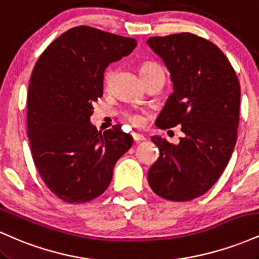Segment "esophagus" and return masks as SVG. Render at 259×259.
<instances>
[{
	"label": "esophagus",
	"mask_w": 259,
	"mask_h": 259,
	"mask_svg": "<svg viewBox=\"0 0 259 259\" xmlns=\"http://www.w3.org/2000/svg\"><path fill=\"white\" fill-rule=\"evenodd\" d=\"M133 139L135 142H141L145 140V136L141 135V134H139V133H133Z\"/></svg>",
	"instance_id": "34e87169"
}]
</instances>
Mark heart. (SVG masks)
I'll list each match as a JSON object with an SVG mask.
<instances>
[{
  "label": "heart",
  "mask_w": 259,
  "mask_h": 259,
  "mask_svg": "<svg viewBox=\"0 0 259 259\" xmlns=\"http://www.w3.org/2000/svg\"><path fill=\"white\" fill-rule=\"evenodd\" d=\"M156 70H163V69L160 68V65L156 63H144L141 67H140V73H141V75L156 72ZM127 119H129L130 123L134 124V125H139V124L141 123V118L136 114H129L127 115Z\"/></svg>",
  "instance_id": "heart-1"
}]
</instances>
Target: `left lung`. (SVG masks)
Masks as SVG:
<instances>
[{
  "label": "left lung",
  "instance_id": "obj_1",
  "mask_svg": "<svg viewBox=\"0 0 259 259\" xmlns=\"http://www.w3.org/2000/svg\"><path fill=\"white\" fill-rule=\"evenodd\" d=\"M147 44L167 65L174 85L156 125H181L184 133L178 145L151 138L159 157L148 170V184L165 200H194L214 185L234 151L239 79L219 47L191 32L153 36Z\"/></svg>",
  "mask_w": 259,
  "mask_h": 259
}]
</instances>
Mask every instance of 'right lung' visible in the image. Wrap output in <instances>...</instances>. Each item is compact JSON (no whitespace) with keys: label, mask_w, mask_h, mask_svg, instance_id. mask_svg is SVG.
Masks as SVG:
<instances>
[{"label":"right lung","mask_w":259,"mask_h":259,"mask_svg":"<svg viewBox=\"0 0 259 259\" xmlns=\"http://www.w3.org/2000/svg\"><path fill=\"white\" fill-rule=\"evenodd\" d=\"M135 38L75 26L47 46L28 90V138L41 179L58 198L84 203L111 184L117 160L132 147L120 125L97 132L90 123L103 96V74L135 49Z\"/></svg>","instance_id":"right-lung-1"}]
</instances>
